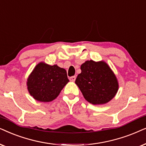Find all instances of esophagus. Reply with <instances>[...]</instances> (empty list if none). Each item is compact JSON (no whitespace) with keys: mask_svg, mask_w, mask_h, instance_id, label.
<instances>
[{"mask_svg":"<svg viewBox=\"0 0 146 146\" xmlns=\"http://www.w3.org/2000/svg\"><path fill=\"white\" fill-rule=\"evenodd\" d=\"M75 79H76V77L75 76H72L69 78V80L71 81H75Z\"/></svg>","mask_w":146,"mask_h":146,"instance_id":"1","label":"esophagus"}]
</instances>
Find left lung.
<instances>
[{"label":"left lung","instance_id":"1","mask_svg":"<svg viewBox=\"0 0 146 146\" xmlns=\"http://www.w3.org/2000/svg\"><path fill=\"white\" fill-rule=\"evenodd\" d=\"M81 70L75 84L87 102L93 105H103L115 96L119 83L106 62L86 61L81 65Z\"/></svg>","mask_w":146,"mask_h":146}]
</instances>
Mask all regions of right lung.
<instances>
[{
  "instance_id": "obj_1",
  "label": "right lung",
  "mask_w": 146,
  "mask_h": 146,
  "mask_svg": "<svg viewBox=\"0 0 146 146\" xmlns=\"http://www.w3.org/2000/svg\"><path fill=\"white\" fill-rule=\"evenodd\" d=\"M67 71L57 65H50L40 62L27 78L29 94L40 102H50L55 100L69 82Z\"/></svg>"
}]
</instances>
